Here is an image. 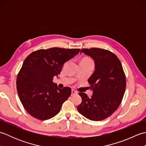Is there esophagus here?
Instances as JSON below:
<instances>
[{
    "label": "esophagus",
    "instance_id": "1",
    "mask_svg": "<svg viewBox=\"0 0 146 146\" xmlns=\"http://www.w3.org/2000/svg\"><path fill=\"white\" fill-rule=\"evenodd\" d=\"M78 94V93H77V92L76 91H75V90H71V95H75V94Z\"/></svg>",
    "mask_w": 146,
    "mask_h": 146
}]
</instances>
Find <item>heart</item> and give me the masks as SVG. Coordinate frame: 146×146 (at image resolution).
Segmentation results:
<instances>
[{
  "label": "heart",
  "instance_id": "1",
  "mask_svg": "<svg viewBox=\"0 0 146 146\" xmlns=\"http://www.w3.org/2000/svg\"><path fill=\"white\" fill-rule=\"evenodd\" d=\"M81 62H85V63H92L94 64V62L90 58H84Z\"/></svg>",
  "mask_w": 146,
  "mask_h": 146
}]
</instances>
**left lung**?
I'll return each mask as SVG.
<instances>
[{
	"label": "left lung",
	"instance_id": "left-lung-1",
	"mask_svg": "<svg viewBox=\"0 0 146 146\" xmlns=\"http://www.w3.org/2000/svg\"><path fill=\"white\" fill-rule=\"evenodd\" d=\"M82 52L94 60L95 71L88 80L93 95L89 98L79 93L82 102L77 110L89 120L105 119L117 109L124 95L126 80L122 64L115 54L104 49H82Z\"/></svg>",
	"mask_w": 146,
	"mask_h": 146
}]
</instances>
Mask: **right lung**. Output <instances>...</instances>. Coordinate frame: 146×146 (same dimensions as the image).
<instances>
[{
  "mask_svg": "<svg viewBox=\"0 0 146 146\" xmlns=\"http://www.w3.org/2000/svg\"><path fill=\"white\" fill-rule=\"evenodd\" d=\"M80 51L60 48L39 49L25 59L17 75L16 85L21 103L31 115L45 120L60 112L71 89L59 88L52 80L61 73L64 63Z\"/></svg>",
  "mask_w": 146,
  "mask_h": 146,
  "instance_id": "obj_1",
  "label": "right lung"
}]
</instances>
